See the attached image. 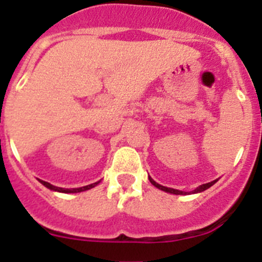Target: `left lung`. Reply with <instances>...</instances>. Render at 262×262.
Segmentation results:
<instances>
[{
    "label": "left lung",
    "instance_id": "obj_1",
    "mask_svg": "<svg viewBox=\"0 0 262 262\" xmlns=\"http://www.w3.org/2000/svg\"><path fill=\"white\" fill-rule=\"evenodd\" d=\"M148 180H150V182L152 183L154 186L158 187V189H160V190H163V191H165V192H169V194H176V195H185V194H186V192H185V191H180V190H176V189H170V187L161 186V185H159V183H156L155 181H154L151 177H148ZM216 182H217V180H214V181H212V182L204 183V185H200V186L196 187V189H195L192 192H194V194H196V192L204 191V190L209 189V187H211L212 185H214V183H216Z\"/></svg>",
    "mask_w": 262,
    "mask_h": 262
}]
</instances>
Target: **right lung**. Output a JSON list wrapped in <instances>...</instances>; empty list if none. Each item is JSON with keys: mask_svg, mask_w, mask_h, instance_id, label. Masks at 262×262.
I'll list each match as a JSON object with an SVG mask.
<instances>
[{"mask_svg": "<svg viewBox=\"0 0 262 262\" xmlns=\"http://www.w3.org/2000/svg\"><path fill=\"white\" fill-rule=\"evenodd\" d=\"M40 181L41 183H42L43 186L48 187V189L53 190V191H58V192H64V194H75V192H81V191H86V190L89 189H93L94 186H97L98 183H99V181L98 182H94L92 183V185H88V186H82V187H79V189H62V187H57V186H53L51 183L49 182H45V181Z\"/></svg>", "mask_w": 262, "mask_h": 262, "instance_id": "1", "label": "right lung"}]
</instances>
